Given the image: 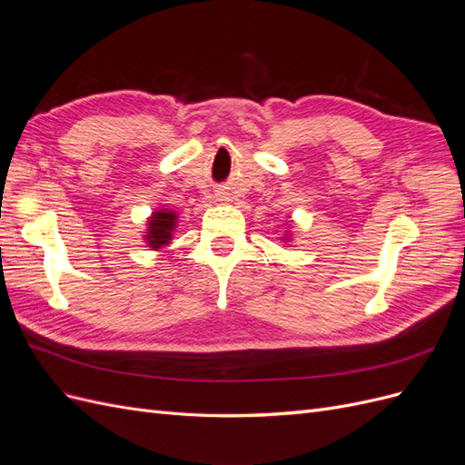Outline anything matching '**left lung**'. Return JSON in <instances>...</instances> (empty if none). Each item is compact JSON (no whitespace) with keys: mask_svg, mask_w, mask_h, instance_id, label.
<instances>
[{"mask_svg":"<svg viewBox=\"0 0 465 465\" xmlns=\"http://www.w3.org/2000/svg\"><path fill=\"white\" fill-rule=\"evenodd\" d=\"M281 241H283V242H285V244H287V242H291V232H289V231H287V232H285V234H283V236H281Z\"/></svg>","mask_w":465,"mask_h":465,"instance_id":"8db88e82","label":"left lung"}]
</instances>
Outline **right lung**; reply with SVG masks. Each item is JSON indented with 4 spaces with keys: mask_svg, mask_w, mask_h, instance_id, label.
Returning <instances> with one entry per match:
<instances>
[{
    "mask_svg": "<svg viewBox=\"0 0 465 465\" xmlns=\"http://www.w3.org/2000/svg\"><path fill=\"white\" fill-rule=\"evenodd\" d=\"M176 227H178L176 211L166 209V207L154 209L151 217L147 219V229L143 234V241L151 250H161V248L171 244Z\"/></svg>",
    "mask_w": 465,
    "mask_h": 465,
    "instance_id": "obj_1",
    "label": "right lung"
}]
</instances>
